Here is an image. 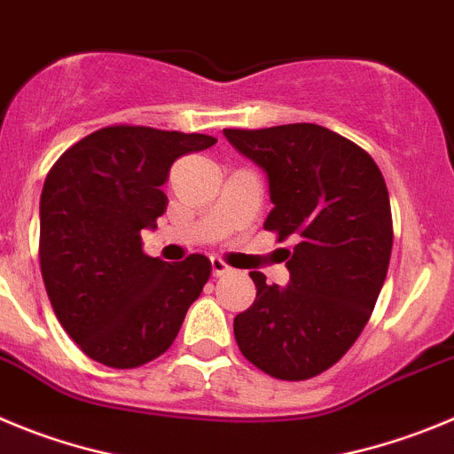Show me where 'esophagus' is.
<instances>
[{
  "instance_id": "esophagus-1",
  "label": "esophagus",
  "mask_w": 454,
  "mask_h": 454,
  "mask_svg": "<svg viewBox=\"0 0 454 454\" xmlns=\"http://www.w3.org/2000/svg\"><path fill=\"white\" fill-rule=\"evenodd\" d=\"M210 267H212V276L215 278H222V276H228V273H232V269L228 267L223 260H219V257H212Z\"/></svg>"
}]
</instances>
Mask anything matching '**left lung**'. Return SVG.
Segmentation results:
<instances>
[{
	"instance_id": "8db88e82",
	"label": "left lung",
	"mask_w": 454,
	"mask_h": 454,
	"mask_svg": "<svg viewBox=\"0 0 454 454\" xmlns=\"http://www.w3.org/2000/svg\"><path fill=\"white\" fill-rule=\"evenodd\" d=\"M267 171L264 231L283 248L289 285L251 271L255 301L232 330L244 357L278 380H308L348 353L385 285L394 247L387 183L362 146L318 124L223 129Z\"/></svg>"
}]
</instances>
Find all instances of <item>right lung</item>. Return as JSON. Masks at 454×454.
Listing matches in <instances>:
<instances>
[{
	"instance_id": "right-lung-1",
	"label": "right lung",
	"mask_w": 454,
	"mask_h": 454,
	"mask_svg": "<svg viewBox=\"0 0 454 454\" xmlns=\"http://www.w3.org/2000/svg\"><path fill=\"white\" fill-rule=\"evenodd\" d=\"M203 133L115 124L69 146L40 194V271L56 318L104 366L136 369L176 339L210 278L206 255L167 264L142 231L167 210L169 167L215 145Z\"/></svg>"
}]
</instances>
